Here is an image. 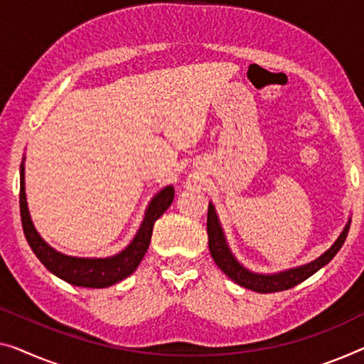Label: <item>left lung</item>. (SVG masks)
Returning <instances> with one entry per match:
<instances>
[{
  "label": "left lung",
  "mask_w": 364,
  "mask_h": 364,
  "mask_svg": "<svg viewBox=\"0 0 364 364\" xmlns=\"http://www.w3.org/2000/svg\"><path fill=\"white\" fill-rule=\"evenodd\" d=\"M351 219L348 217V222L341 230V234L337 237V240L332 243L328 250H325L321 257H317L312 262L299 264V267L287 268L283 271H276V273H255V271L248 269L247 267L238 262L235 255L232 253L229 242L225 238V232L222 229L219 215L215 213V208L213 203H209L208 209V237H209V252L213 255V259L215 262L224 273L229 276L232 281L240 284L247 289H252L255 292H262V294H269V292H279L291 289V287L297 286L302 281L311 278L314 273L323 268L325 264L333 259L335 255L340 252L341 245L346 240L348 235Z\"/></svg>",
  "instance_id": "1"
}]
</instances>
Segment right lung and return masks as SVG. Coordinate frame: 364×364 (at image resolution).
Listing matches in <instances>:
<instances>
[{
	"label": "right lung",
	"mask_w": 364,
	"mask_h": 364,
	"mask_svg": "<svg viewBox=\"0 0 364 364\" xmlns=\"http://www.w3.org/2000/svg\"><path fill=\"white\" fill-rule=\"evenodd\" d=\"M24 161L26 156L21 161V194H19V205H21V220H23L24 235L27 238L32 252L41 259V263L50 273L58 278L67 281V283L81 287H109L119 281L126 279L127 276L134 273L142 262L145 253L149 250L151 230L156 219L170 208L175 198V188L171 184L161 188L145 209L144 219L140 222L137 234L134 235L132 240L129 242L126 248L121 252L111 255V257H72L48 245L43 240L39 232L36 230L34 222L31 219L29 208H27L26 198V181H24Z\"/></svg>",
	"instance_id": "add662e5"
}]
</instances>
